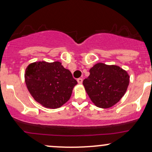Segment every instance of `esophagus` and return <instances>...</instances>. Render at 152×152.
<instances>
[{"instance_id":"34e87169","label":"esophagus","mask_w":152,"mask_h":152,"mask_svg":"<svg viewBox=\"0 0 152 152\" xmlns=\"http://www.w3.org/2000/svg\"><path fill=\"white\" fill-rule=\"evenodd\" d=\"M77 83H79V84H82V83H83V79H82V78H78V79L77 80Z\"/></svg>"}]
</instances>
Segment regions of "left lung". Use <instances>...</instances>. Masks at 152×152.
Returning a JSON list of instances; mask_svg holds the SVG:
<instances>
[{"label":"left lung","mask_w":152,"mask_h":152,"mask_svg":"<svg viewBox=\"0 0 152 152\" xmlns=\"http://www.w3.org/2000/svg\"><path fill=\"white\" fill-rule=\"evenodd\" d=\"M83 84L97 107L108 108L125 94L129 84V75L118 66L98 63L90 69V75Z\"/></svg>","instance_id":"obj_1"}]
</instances>
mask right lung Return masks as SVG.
<instances>
[{
	"label": "right lung",
	"mask_w": 152,
	"mask_h": 152,
	"mask_svg": "<svg viewBox=\"0 0 152 152\" xmlns=\"http://www.w3.org/2000/svg\"><path fill=\"white\" fill-rule=\"evenodd\" d=\"M25 83L34 99L46 108H57L70 98L77 84L59 62H34L26 69Z\"/></svg>",
	"instance_id": "1"
}]
</instances>
